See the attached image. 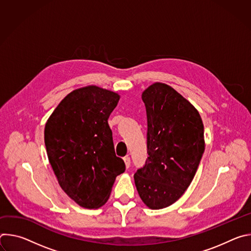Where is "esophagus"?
I'll return each mask as SVG.
<instances>
[{"label":"esophagus","instance_id":"34e87169","mask_svg":"<svg viewBox=\"0 0 251 251\" xmlns=\"http://www.w3.org/2000/svg\"><path fill=\"white\" fill-rule=\"evenodd\" d=\"M124 163H125L126 168L128 169V168L130 167V165H131V160H130V158H129L128 156H126V157L124 158Z\"/></svg>","mask_w":251,"mask_h":251}]
</instances>
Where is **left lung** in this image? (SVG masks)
<instances>
[{
  "label": "left lung",
  "mask_w": 251,
  "mask_h": 251,
  "mask_svg": "<svg viewBox=\"0 0 251 251\" xmlns=\"http://www.w3.org/2000/svg\"><path fill=\"white\" fill-rule=\"evenodd\" d=\"M142 100L149 157L134 180L143 202L160 209L176 201L191 185L204 152L203 124L194 105L168 84L150 85Z\"/></svg>",
  "instance_id": "left-lung-1"
}]
</instances>
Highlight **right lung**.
<instances>
[{"label":"right lung","mask_w":251,"mask_h":251,"mask_svg":"<svg viewBox=\"0 0 251 251\" xmlns=\"http://www.w3.org/2000/svg\"><path fill=\"white\" fill-rule=\"evenodd\" d=\"M119 99L118 93L95 85L78 88L61 100L46 123L45 144L58 184L85 208L102 206L125 171L108 125Z\"/></svg>","instance_id":"1"}]
</instances>
